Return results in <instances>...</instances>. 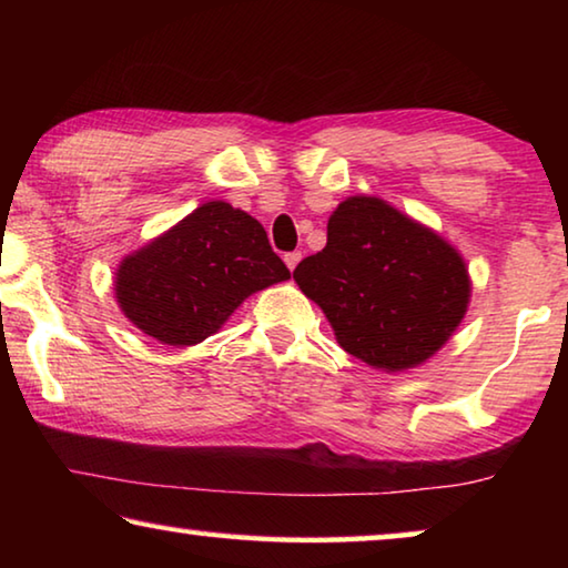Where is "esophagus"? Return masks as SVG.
Listing matches in <instances>:
<instances>
[{"label": "esophagus", "instance_id": "esophagus-1", "mask_svg": "<svg viewBox=\"0 0 568 568\" xmlns=\"http://www.w3.org/2000/svg\"><path fill=\"white\" fill-rule=\"evenodd\" d=\"M301 257H303V255L297 253V250H295V253H285L283 261H285V265H287V267H291V271H295V265L301 263Z\"/></svg>", "mask_w": 568, "mask_h": 568}]
</instances>
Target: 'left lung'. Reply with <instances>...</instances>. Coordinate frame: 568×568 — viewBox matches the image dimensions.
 <instances>
[{"instance_id":"obj_1","label":"left lung","mask_w":568,"mask_h":568,"mask_svg":"<svg viewBox=\"0 0 568 568\" xmlns=\"http://www.w3.org/2000/svg\"><path fill=\"white\" fill-rule=\"evenodd\" d=\"M343 351L396 373L428 361L464 321L470 277L454 245L381 197L343 200L328 243L293 271Z\"/></svg>"}]
</instances>
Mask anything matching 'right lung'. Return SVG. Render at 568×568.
I'll return each mask as SVG.
<instances>
[{
  "instance_id": "1",
  "label": "right lung",
  "mask_w": 568,
  "mask_h": 568,
  "mask_svg": "<svg viewBox=\"0 0 568 568\" xmlns=\"http://www.w3.org/2000/svg\"><path fill=\"white\" fill-rule=\"evenodd\" d=\"M287 277L265 227L213 200L124 257L114 297L142 333L185 348L223 328L245 297Z\"/></svg>"
}]
</instances>
